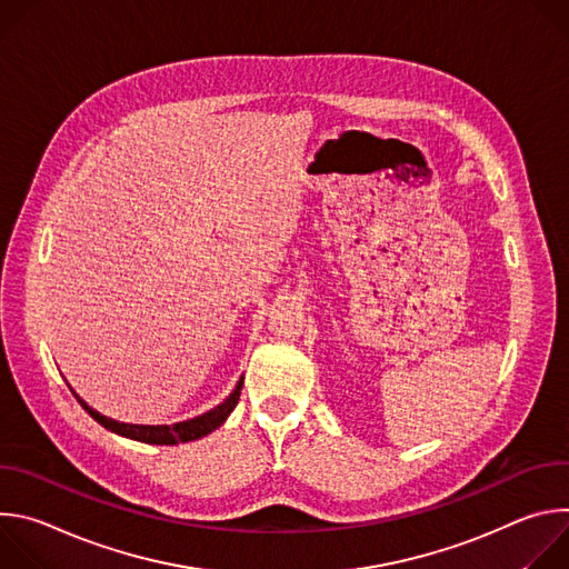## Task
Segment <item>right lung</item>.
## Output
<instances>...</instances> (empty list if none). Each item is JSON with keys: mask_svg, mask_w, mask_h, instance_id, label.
<instances>
[{"mask_svg": "<svg viewBox=\"0 0 569 569\" xmlns=\"http://www.w3.org/2000/svg\"><path fill=\"white\" fill-rule=\"evenodd\" d=\"M240 389H242V380L236 385V389L229 393V398L224 402H220L218 408L209 410L207 415L202 417H196V419H189V421H182V423H176V426H130V423H119L114 419H108L103 415H99L97 410H92L90 405L80 398L78 402L83 405L86 412L92 415V419H97L103 428L121 435V437H128V439H134V441H143V443H154V446H176V443H184V441H196L209 432H213L216 428H220L224 423V419L231 415V410L236 408V402L240 398Z\"/></svg>", "mask_w": 569, "mask_h": 569, "instance_id": "1", "label": "right lung"}]
</instances>
